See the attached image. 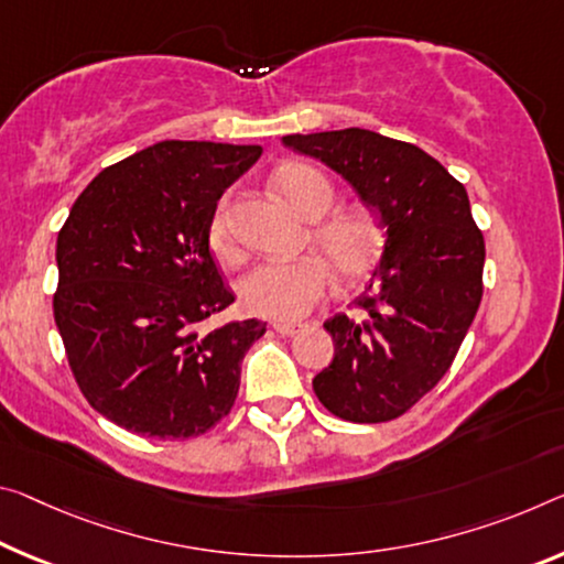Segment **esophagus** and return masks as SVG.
I'll use <instances>...</instances> for the list:
<instances>
[{
    "label": "esophagus",
    "mask_w": 564,
    "mask_h": 564,
    "mask_svg": "<svg viewBox=\"0 0 564 564\" xmlns=\"http://www.w3.org/2000/svg\"><path fill=\"white\" fill-rule=\"evenodd\" d=\"M273 328H275V334H281V336H296L299 330L306 328V324H293V321H279V324H273Z\"/></svg>",
    "instance_id": "esophagus-1"
}]
</instances>
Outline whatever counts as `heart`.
Here are the masks:
<instances>
[{"label": "heart", "mask_w": 564, "mask_h": 564, "mask_svg": "<svg viewBox=\"0 0 564 564\" xmlns=\"http://www.w3.org/2000/svg\"><path fill=\"white\" fill-rule=\"evenodd\" d=\"M273 183L301 218L316 220L308 230V246H314L325 261L308 256L291 263L271 261L256 265L240 279L238 296L248 314L296 321L306 316L326 293L328 268L344 283L361 281L373 271L381 258L383 230L377 216L366 208H341L326 217L325 213L334 208L336 193L316 167L289 163L275 170ZM208 243L223 261L240 258L236 238L230 234L226 203H220L213 213Z\"/></svg>", "instance_id": "obj_1"}]
</instances>
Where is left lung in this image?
I'll use <instances>...</instances> for the list:
<instances>
[{"mask_svg":"<svg viewBox=\"0 0 564 564\" xmlns=\"http://www.w3.org/2000/svg\"><path fill=\"white\" fill-rule=\"evenodd\" d=\"M283 145L336 170L387 228L361 318L324 328L334 361L314 391L330 414L356 424L391 422L449 371L477 316L485 238L464 185L422 148L346 128L285 135Z\"/></svg>","mask_w":564,"mask_h":564,"instance_id":"1","label":"left lung"}]
</instances>
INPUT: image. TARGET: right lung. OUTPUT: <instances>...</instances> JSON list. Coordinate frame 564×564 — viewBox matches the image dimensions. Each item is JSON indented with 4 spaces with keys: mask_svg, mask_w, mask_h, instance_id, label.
<instances>
[{
    "mask_svg": "<svg viewBox=\"0 0 564 564\" xmlns=\"http://www.w3.org/2000/svg\"><path fill=\"white\" fill-rule=\"evenodd\" d=\"M261 145L163 140L105 167L57 236L52 306L89 406L128 432L191 440L228 416L258 318L203 328L236 301L208 243L220 195Z\"/></svg>",
    "mask_w": 564,
    "mask_h": 564,
    "instance_id": "obj_1",
    "label": "right lung"
}]
</instances>
